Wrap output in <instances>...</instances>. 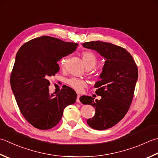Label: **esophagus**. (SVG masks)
<instances>
[{
  "label": "esophagus",
  "instance_id": "obj_1",
  "mask_svg": "<svg viewBox=\"0 0 158 158\" xmlns=\"http://www.w3.org/2000/svg\"><path fill=\"white\" fill-rule=\"evenodd\" d=\"M79 98H80V94H77V102H79Z\"/></svg>",
  "mask_w": 158,
  "mask_h": 158
}]
</instances>
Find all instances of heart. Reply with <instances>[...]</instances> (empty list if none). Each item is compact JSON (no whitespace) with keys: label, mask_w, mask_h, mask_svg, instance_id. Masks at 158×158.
Segmentation results:
<instances>
[{"label":"heart","mask_w":158,"mask_h":158,"mask_svg":"<svg viewBox=\"0 0 158 158\" xmlns=\"http://www.w3.org/2000/svg\"><path fill=\"white\" fill-rule=\"evenodd\" d=\"M82 57L85 65V67L87 68V69H94L97 64V57H96L94 54L92 53L90 51L83 52L82 53ZM66 59L64 58L60 61L61 66H64L65 64H66ZM66 83L70 87L78 92L81 91L85 85V82L83 81V80L78 78H75V77H71V78L67 80Z\"/></svg>","instance_id":"b5f03b06"}]
</instances>
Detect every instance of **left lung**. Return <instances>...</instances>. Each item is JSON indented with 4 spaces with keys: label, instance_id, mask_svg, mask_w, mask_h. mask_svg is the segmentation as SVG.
Segmentation results:
<instances>
[{
    "label": "left lung",
    "instance_id": "1",
    "mask_svg": "<svg viewBox=\"0 0 158 158\" xmlns=\"http://www.w3.org/2000/svg\"><path fill=\"white\" fill-rule=\"evenodd\" d=\"M83 47L97 51L106 59L101 81L95 83L100 100L89 96L79 98L83 104L95 108L93 118L87 120L92 129L104 130L116 125L128 112L138 80V68L129 52L121 46L101 41L88 42Z\"/></svg>",
    "mask_w": 158,
    "mask_h": 158
}]
</instances>
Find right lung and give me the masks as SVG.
I'll return each mask as SVG.
<instances>
[{
	"mask_svg": "<svg viewBox=\"0 0 158 158\" xmlns=\"http://www.w3.org/2000/svg\"><path fill=\"white\" fill-rule=\"evenodd\" d=\"M78 45L44 35L26 42L18 50L11 87L20 112L34 127L42 130L54 127L65 107L75 103L77 94L68 86L56 95L49 93L48 79L60 70L58 61Z\"/></svg>",
	"mask_w": 158,
	"mask_h": 158,
	"instance_id": "obj_1",
	"label": "right lung"
}]
</instances>
